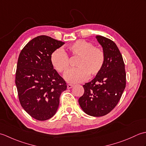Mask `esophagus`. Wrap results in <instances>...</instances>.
I'll return each mask as SVG.
<instances>
[{"label":"esophagus","mask_w":146,"mask_h":146,"mask_svg":"<svg viewBox=\"0 0 146 146\" xmlns=\"http://www.w3.org/2000/svg\"><path fill=\"white\" fill-rule=\"evenodd\" d=\"M73 86V85H71V84H68V85H67V88H68V89H70V88H71Z\"/></svg>","instance_id":"obj_1"}]
</instances>
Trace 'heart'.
<instances>
[{
  "label": "heart",
  "instance_id": "heart-1",
  "mask_svg": "<svg viewBox=\"0 0 146 146\" xmlns=\"http://www.w3.org/2000/svg\"><path fill=\"white\" fill-rule=\"evenodd\" d=\"M68 52L73 57H78L77 68L68 70L64 75L66 81L71 83L85 82L90 77L100 72L105 63V53L103 49L95 47L90 41L80 39L72 43L67 48ZM51 63L58 73H63L70 64L68 54L64 50L58 48L52 52Z\"/></svg>",
  "mask_w": 146,
  "mask_h": 146
}]
</instances>
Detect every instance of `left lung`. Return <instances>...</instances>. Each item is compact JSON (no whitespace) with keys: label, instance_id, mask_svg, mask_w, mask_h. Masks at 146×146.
Listing matches in <instances>:
<instances>
[{"label":"left lung","instance_id":"obj_1","mask_svg":"<svg viewBox=\"0 0 146 146\" xmlns=\"http://www.w3.org/2000/svg\"><path fill=\"white\" fill-rule=\"evenodd\" d=\"M105 53L101 71L91 82L83 85L84 94L80 97V107L89 115H107L117 105L126 85L125 64L119 48L111 39L97 36Z\"/></svg>","mask_w":146,"mask_h":146}]
</instances>
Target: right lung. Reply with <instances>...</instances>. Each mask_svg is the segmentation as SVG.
I'll use <instances>...</instances> for the list:
<instances>
[{
	"label": "right lung",
	"instance_id": "obj_1",
	"mask_svg": "<svg viewBox=\"0 0 146 146\" xmlns=\"http://www.w3.org/2000/svg\"><path fill=\"white\" fill-rule=\"evenodd\" d=\"M64 42L39 36L27 43L19 56L15 85L20 104L34 119L46 120L56 112L66 83L51 63L50 57Z\"/></svg>",
	"mask_w": 146,
	"mask_h": 146
}]
</instances>
